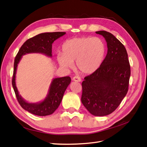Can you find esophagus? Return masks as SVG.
Masks as SVG:
<instances>
[{"mask_svg":"<svg viewBox=\"0 0 147 147\" xmlns=\"http://www.w3.org/2000/svg\"><path fill=\"white\" fill-rule=\"evenodd\" d=\"M72 80H73V81L77 82H80L82 81V79H81L79 77H77V76L74 77L72 78Z\"/></svg>","mask_w":147,"mask_h":147,"instance_id":"obj_1","label":"esophagus"}]
</instances>
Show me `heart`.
<instances>
[{
	"label": "heart",
	"instance_id": "obj_1",
	"mask_svg": "<svg viewBox=\"0 0 147 147\" xmlns=\"http://www.w3.org/2000/svg\"><path fill=\"white\" fill-rule=\"evenodd\" d=\"M62 53L57 55V61L61 67L72 69L75 62L77 70L84 74H91L99 69L103 62L106 46L99 37H75L62 45Z\"/></svg>",
	"mask_w": 147,
	"mask_h": 147
}]
</instances>
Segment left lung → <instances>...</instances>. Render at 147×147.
<instances>
[{"label": "left lung", "instance_id": "left-lung-1", "mask_svg": "<svg viewBox=\"0 0 147 147\" xmlns=\"http://www.w3.org/2000/svg\"><path fill=\"white\" fill-rule=\"evenodd\" d=\"M107 42V53L102 64L82 82V102L92 115L104 117L117 109L126 96L131 75L126 50L113 34L96 32Z\"/></svg>", "mask_w": 147, "mask_h": 147}]
</instances>
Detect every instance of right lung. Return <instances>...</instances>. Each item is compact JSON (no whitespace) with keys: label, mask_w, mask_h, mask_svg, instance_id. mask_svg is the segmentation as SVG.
<instances>
[{"label":"right lung","mask_w":147,"mask_h":147,"mask_svg":"<svg viewBox=\"0 0 147 147\" xmlns=\"http://www.w3.org/2000/svg\"><path fill=\"white\" fill-rule=\"evenodd\" d=\"M65 34L63 32H45L35 35L24 43L15 57L12 79L13 90L22 108L33 115L43 117L54 113L61 104L64 92L71 82V78L70 77L53 78L45 99L36 103L28 102L19 94L16 87V74L18 65L22 57L29 53H41L52 57V44Z\"/></svg>","instance_id":"right-lung-1"}]
</instances>
